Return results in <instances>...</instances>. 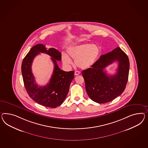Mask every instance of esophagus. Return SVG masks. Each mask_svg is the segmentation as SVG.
Listing matches in <instances>:
<instances>
[{
	"label": "esophagus",
	"mask_w": 148,
	"mask_h": 148,
	"mask_svg": "<svg viewBox=\"0 0 148 148\" xmlns=\"http://www.w3.org/2000/svg\"><path fill=\"white\" fill-rule=\"evenodd\" d=\"M80 72H79V71H76L75 72L74 75H79V74H80Z\"/></svg>",
	"instance_id": "esophagus-1"
}]
</instances>
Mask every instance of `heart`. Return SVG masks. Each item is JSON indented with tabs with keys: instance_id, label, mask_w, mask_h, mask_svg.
Segmentation results:
<instances>
[{
	"instance_id": "obj_1",
	"label": "heart",
	"mask_w": 148,
	"mask_h": 148,
	"mask_svg": "<svg viewBox=\"0 0 148 148\" xmlns=\"http://www.w3.org/2000/svg\"><path fill=\"white\" fill-rule=\"evenodd\" d=\"M68 55L75 60L76 66L82 69L91 67L97 60L100 53L99 47L96 45L84 44L68 48ZM63 64L67 66L73 64L72 60L66 54L62 55Z\"/></svg>"
}]
</instances>
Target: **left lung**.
<instances>
[{
	"mask_svg": "<svg viewBox=\"0 0 148 148\" xmlns=\"http://www.w3.org/2000/svg\"><path fill=\"white\" fill-rule=\"evenodd\" d=\"M115 61L119 64L117 72L113 76H108L104 69ZM129 66L128 56L119 47L101 56L91 68L82 72L89 97L95 102L105 103L120 96L128 82Z\"/></svg>",
	"mask_w": 148,
	"mask_h": 148,
	"instance_id": "obj_1",
	"label": "left lung"
}]
</instances>
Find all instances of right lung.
<instances>
[{"label":"right lung","instance_id":"right-lung-1","mask_svg":"<svg viewBox=\"0 0 148 148\" xmlns=\"http://www.w3.org/2000/svg\"><path fill=\"white\" fill-rule=\"evenodd\" d=\"M40 52L51 56L55 64L53 74L48 84L39 86L36 84L32 72V62ZM61 60V53L56 48L46 49L43 44H38L31 48L21 64V73L24 85L28 95L38 104L49 108H56L62 104L68 94L74 72H65L58 66L57 61Z\"/></svg>","mask_w":148,"mask_h":148}]
</instances>
